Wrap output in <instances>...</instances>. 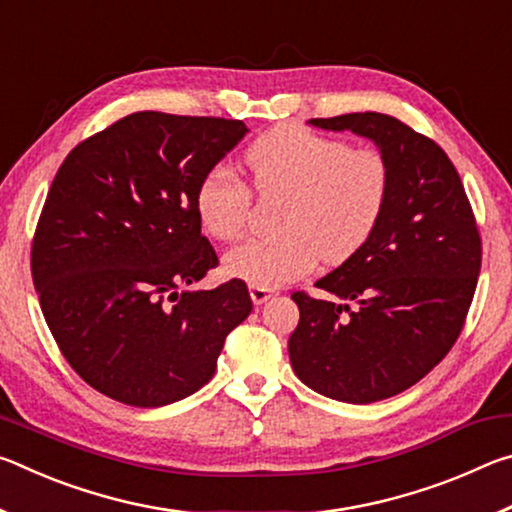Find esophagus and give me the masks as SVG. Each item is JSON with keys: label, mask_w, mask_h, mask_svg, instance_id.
<instances>
[{"label": "esophagus", "mask_w": 512, "mask_h": 512, "mask_svg": "<svg viewBox=\"0 0 512 512\" xmlns=\"http://www.w3.org/2000/svg\"><path fill=\"white\" fill-rule=\"evenodd\" d=\"M275 296V291H271V289H264V287H250V298H253V302L255 305H264L266 300H271Z\"/></svg>", "instance_id": "esophagus-1"}]
</instances>
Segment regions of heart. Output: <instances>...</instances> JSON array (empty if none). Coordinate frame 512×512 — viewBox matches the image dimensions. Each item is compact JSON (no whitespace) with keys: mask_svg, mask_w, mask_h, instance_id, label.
Wrapping results in <instances>:
<instances>
[{"mask_svg":"<svg viewBox=\"0 0 512 512\" xmlns=\"http://www.w3.org/2000/svg\"><path fill=\"white\" fill-rule=\"evenodd\" d=\"M250 183L262 196H287L273 239L230 250L225 271L255 287H282L320 257L339 264L366 244L391 192V164L375 146H348L339 137L280 124L244 151ZM253 192L225 164L207 169L194 192L203 232L235 241L246 232Z\"/></svg>","mask_w":512,"mask_h":512,"instance_id":"obj_1","label":"heart"}]
</instances>
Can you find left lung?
I'll use <instances>...</instances> for the list:
<instances>
[{
	"label": "left lung",
	"instance_id": "obj_1",
	"mask_svg": "<svg viewBox=\"0 0 512 512\" xmlns=\"http://www.w3.org/2000/svg\"><path fill=\"white\" fill-rule=\"evenodd\" d=\"M311 124L375 142L391 164V192L366 244L316 282L332 300L291 293L300 320L289 359L320 395L379 402L452 350L479 282L481 235L461 176L431 137L381 112Z\"/></svg>",
	"mask_w": 512,
	"mask_h": 512
}]
</instances>
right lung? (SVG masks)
<instances>
[{"mask_svg": "<svg viewBox=\"0 0 512 512\" xmlns=\"http://www.w3.org/2000/svg\"><path fill=\"white\" fill-rule=\"evenodd\" d=\"M248 133L241 119L133 112L60 164L31 244L40 309L85 384L155 409L212 379L253 300L244 280L183 291L219 266L198 180Z\"/></svg>", "mask_w": 512, "mask_h": 512, "instance_id": "1", "label": "right lung"}]
</instances>
